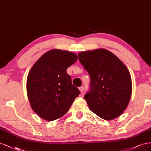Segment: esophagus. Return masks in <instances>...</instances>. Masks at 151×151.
Returning a JSON list of instances; mask_svg holds the SVG:
<instances>
[{
  "instance_id": "1",
  "label": "esophagus",
  "mask_w": 151,
  "mask_h": 151,
  "mask_svg": "<svg viewBox=\"0 0 151 151\" xmlns=\"http://www.w3.org/2000/svg\"><path fill=\"white\" fill-rule=\"evenodd\" d=\"M79 90H80L81 93H83V91H84V87L83 86L79 87Z\"/></svg>"
}]
</instances>
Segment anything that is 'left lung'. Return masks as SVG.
Instances as JSON below:
<instances>
[{"instance_id":"1","label":"left lung","mask_w":151,"mask_h":151,"mask_svg":"<svg viewBox=\"0 0 151 151\" xmlns=\"http://www.w3.org/2000/svg\"><path fill=\"white\" fill-rule=\"evenodd\" d=\"M78 59L90 76V90L84 96L90 110L104 120L118 117L127 108L132 95L127 67L105 49L81 52Z\"/></svg>"}]
</instances>
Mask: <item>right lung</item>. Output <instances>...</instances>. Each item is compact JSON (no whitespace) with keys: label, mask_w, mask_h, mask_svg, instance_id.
<instances>
[{"label":"right lung","mask_w":151,"mask_h":151,"mask_svg":"<svg viewBox=\"0 0 151 151\" xmlns=\"http://www.w3.org/2000/svg\"><path fill=\"white\" fill-rule=\"evenodd\" d=\"M77 59L73 52L52 50L44 54L29 73L28 99L32 110L42 119L52 121L61 117L80 93L66 73Z\"/></svg>","instance_id":"right-lung-1"}]
</instances>
